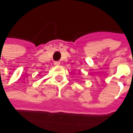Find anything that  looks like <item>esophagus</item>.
Wrapping results in <instances>:
<instances>
[{
    "instance_id": "esophagus-1",
    "label": "esophagus",
    "mask_w": 133,
    "mask_h": 133,
    "mask_svg": "<svg viewBox=\"0 0 133 133\" xmlns=\"http://www.w3.org/2000/svg\"><path fill=\"white\" fill-rule=\"evenodd\" d=\"M54 65H55V66H58V65H60V62H54Z\"/></svg>"
}]
</instances>
